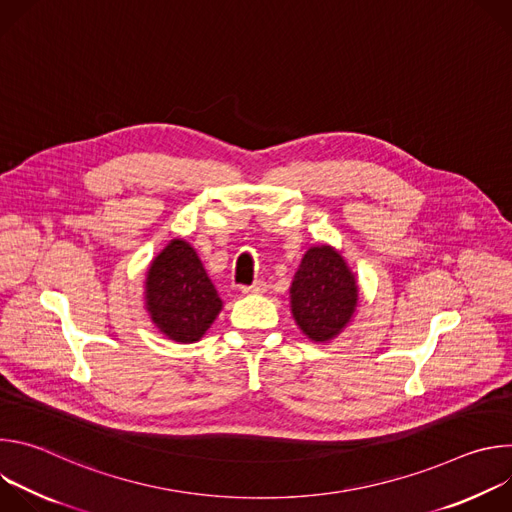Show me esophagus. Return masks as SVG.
<instances>
[{
  "label": "esophagus",
  "mask_w": 512,
  "mask_h": 512,
  "mask_svg": "<svg viewBox=\"0 0 512 512\" xmlns=\"http://www.w3.org/2000/svg\"><path fill=\"white\" fill-rule=\"evenodd\" d=\"M267 289V285H265V281H253L251 285H245V287H241V294H245V296H253V294H263V291Z\"/></svg>",
  "instance_id": "34e87169"
}]
</instances>
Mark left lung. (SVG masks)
Masks as SVG:
<instances>
[{
  "label": "left lung",
  "instance_id": "1",
  "mask_svg": "<svg viewBox=\"0 0 512 512\" xmlns=\"http://www.w3.org/2000/svg\"><path fill=\"white\" fill-rule=\"evenodd\" d=\"M358 281L346 259L330 245L310 247L289 285V308L312 342H330L354 318Z\"/></svg>",
  "mask_w": 512,
  "mask_h": 512
}]
</instances>
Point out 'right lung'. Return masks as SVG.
Listing matches in <instances>:
<instances>
[{"mask_svg":"<svg viewBox=\"0 0 512 512\" xmlns=\"http://www.w3.org/2000/svg\"><path fill=\"white\" fill-rule=\"evenodd\" d=\"M143 308L152 324L178 344L198 342L223 310L196 249L172 239L145 271Z\"/></svg>","mask_w":512,"mask_h":512,"instance_id":"right-lung-1","label":"right lung"}]
</instances>
